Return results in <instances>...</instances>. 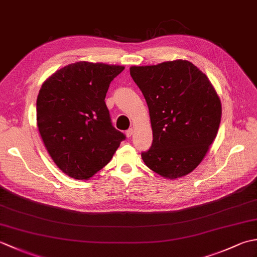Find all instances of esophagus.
Instances as JSON below:
<instances>
[{
    "mask_svg": "<svg viewBox=\"0 0 257 257\" xmlns=\"http://www.w3.org/2000/svg\"><path fill=\"white\" fill-rule=\"evenodd\" d=\"M133 134H134V129H132V128H130V129H128V130H127V132H125V136H127V137H128V138H130V137H132V136H133Z\"/></svg>",
    "mask_w": 257,
    "mask_h": 257,
    "instance_id": "esophagus-1",
    "label": "esophagus"
}]
</instances>
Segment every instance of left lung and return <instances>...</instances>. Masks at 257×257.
<instances>
[{
  "label": "left lung",
  "instance_id": "left-lung-1",
  "mask_svg": "<svg viewBox=\"0 0 257 257\" xmlns=\"http://www.w3.org/2000/svg\"><path fill=\"white\" fill-rule=\"evenodd\" d=\"M143 91L152 145L141 152L146 166L167 179L187 176L203 160L220 127L222 107L206 75L188 61L130 67Z\"/></svg>",
  "mask_w": 257,
  "mask_h": 257
}]
</instances>
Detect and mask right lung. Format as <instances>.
<instances>
[{
    "instance_id": "obj_1",
    "label": "right lung",
    "mask_w": 257,
    "mask_h": 257,
    "mask_svg": "<svg viewBox=\"0 0 257 257\" xmlns=\"http://www.w3.org/2000/svg\"><path fill=\"white\" fill-rule=\"evenodd\" d=\"M123 66L77 62L42 85L36 119L48 154L67 176L88 180L111 160L125 136L113 127L105 98Z\"/></svg>"
}]
</instances>
